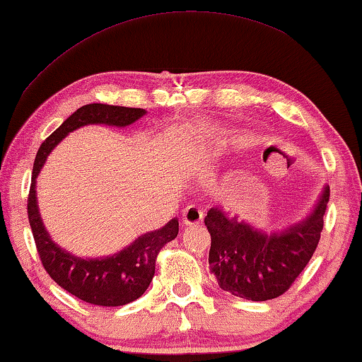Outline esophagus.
Masks as SVG:
<instances>
[{
	"label": "esophagus",
	"instance_id": "esophagus-1",
	"mask_svg": "<svg viewBox=\"0 0 362 362\" xmlns=\"http://www.w3.org/2000/svg\"><path fill=\"white\" fill-rule=\"evenodd\" d=\"M203 211L198 206H187L182 212V222L183 226H198L203 221Z\"/></svg>",
	"mask_w": 362,
	"mask_h": 362
}]
</instances>
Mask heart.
<instances>
[{
	"instance_id": "obj_1",
	"label": "heart",
	"mask_w": 362,
	"mask_h": 362,
	"mask_svg": "<svg viewBox=\"0 0 362 362\" xmlns=\"http://www.w3.org/2000/svg\"><path fill=\"white\" fill-rule=\"evenodd\" d=\"M193 134L197 135L198 139H202V140H211L212 136H214V130H212L209 125H202V127L194 129Z\"/></svg>"
}]
</instances>
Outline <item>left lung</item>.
<instances>
[{
    "label": "left lung",
    "instance_id": "1",
    "mask_svg": "<svg viewBox=\"0 0 362 362\" xmlns=\"http://www.w3.org/2000/svg\"><path fill=\"white\" fill-rule=\"evenodd\" d=\"M330 188L324 185L301 221L266 232L214 206L204 223L211 233L209 271L223 291L250 301L284 295L317 248Z\"/></svg>",
    "mask_w": 362,
    "mask_h": 362
}]
</instances>
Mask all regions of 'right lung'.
Wrapping results in <instances>:
<instances>
[{"label":"right lung","instance_id":"obj_1","mask_svg":"<svg viewBox=\"0 0 362 362\" xmlns=\"http://www.w3.org/2000/svg\"><path fill=\"white\" fill-rule=\"evenodd\" d=\"M146 114L140 107H124L91 103L71 114L47 140L42 143L33 163L32 185L28 193V222L33 238L49 277L78 300L96 306H124L145 293L154 275V262L160 248L179 233V219L174 217L158 230L146 232L117 253L101 257H80L62 250L53 242L38 209L37 177L48 154L71 132L85 125L127 127Z\"/></svg>","mask_w":362,"mask_h":362}]
</instances>
